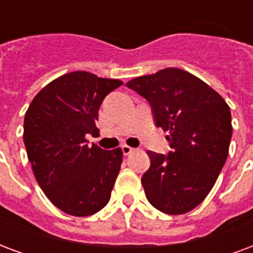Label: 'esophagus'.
Segmentation results:
<instances>
[{
  "label": "esophagus",
  "mask_w": 253,
  "mask_h": 253,
  "mask_svg": "<svg viewBox=\"0 0 253 253\" xmlns=\"http://www.w3.org/2000/svg\"><path fill=\"white\" fill-rule=\"evenodd\" d=\"M122 151H123V154L125 155H128L131 154L132 151H135V149H132V147H130V146L127 145H123L122 146Z\"/></svg>",
  "instance_id": "esophagus-1"
}]
</instances>
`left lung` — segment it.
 Listing matches in <instances>:
<instances>
[{"label":"left lung","instance_id":"8db88e82","mask_svg":"<svg viewBox=\"0 0 253 253\" xmlns=\"http://www.w3.org/2000/svg\"><path fill=\"white\" fill-rule=\"evenodd\" d=\"M147 99L155 125L169 132V155L147 151L142 175L146 198L158 211L184 214L203 203L225 164L231 110L218 92L184 69L165 68L127 82Z\"/></svg>","mask_w":253,"mask_h":253}]
</instances>
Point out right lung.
I'll use <instances>...</instances> for the list:
<instances>
[{
	"label": "right lung",
	"instance_id": "1",
	"mask_svg": "<svg viewBox=\"0 0 253 253\" xmlns=\"http://www.w3.org/2000/svg\"><path fill=\"white\" fill-rule=\"evenodd\" d=\"M118 79L85 71L69 72L46 84L24 119V143L33 174L50 203L67 214L91 216L107 205L121 170V147L87 145L99 131V108Z\"/></svg>",
	"mask_w": 253,
	"mask_h": 253
}]
</instances>
